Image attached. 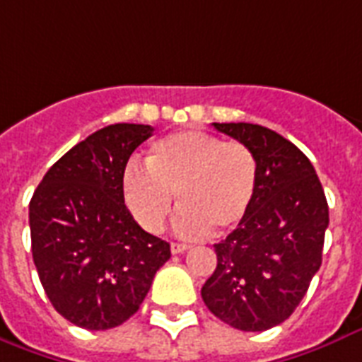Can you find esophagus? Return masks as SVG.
Masks as SVG:
<instances>
[{
  "instance_id": "obj_1",
  "label": "esophagus",
  "mask_w": 362,
  "mask_h": 362,
  "mask_svg": "<svg viewBox=\"0 0 362 362\" xmlns=\"http://www.w3.org/2000/svg\"><path fill=\"white\" fill-rule=\"evenodd\" d=\"M170 249H172V253H173V255H179V253H185V251L189 249V245H187V243L172 242V245H170Z\"/></svg>"
}]
</instances>
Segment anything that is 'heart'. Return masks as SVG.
Segmentation results:
<instances>
[{"mask_svg":"<svg viewBox=\"0 0 362 362\" xmlns=\"http://www.w3.org/2000/svg\"><path fill=\"white\" fill-rule=\"evenodd\" d=\"M147 170L134 164L120 177L128 211L143 230L156 234L181 211L175 228L196 236L209 228L223 234L238 226L253 204L259 181L257 156L242 141H225L207 132L185 130L151 145Z\"/></svg>","mask_w":362,"mask_h":362,"instance_id":"obj_1","label":"heart"}]
</instances>
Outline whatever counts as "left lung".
I'll return each mask as SVG.
<instances>
[{"label": "left lung", "mask_w": 362, "mask_h": 362, "mask_svg": "<svg viewBox=\"0 0 362 362\" xmlns=\"http://www.w3.org/2000/svg\"><path fill=\"white\" fill-rule=\"evenodd\" d=\"M257 156L259 181L247 215L215 243L217 268L202 287L207 310L238 330L262 332L300 304L323 257L329 206L312 162L277 132L213 122Z\"/></svg>", "instance_id": "1"}]
</instances>
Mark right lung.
I'll list each match as a JSON object with an SVG mask.
<instances>
[{
    "instance_id": "1",
    "label": "right lung",
    "mask_w": 362,
    "mask_h": 362,
    "mask_svg": "<svg viewBox=\"0 0 362 362\" xmlns=\"http://www.w3.org/2000/svg\"><path fill=\"white\" fill-rule=\"evenodd\" d=\"M153 128L111 124L69 149L30 202L32 255L50 304L86 330L139 310L170 243L137 225L120 192L128 158Z\"/></svg>"
}]
</instances>
